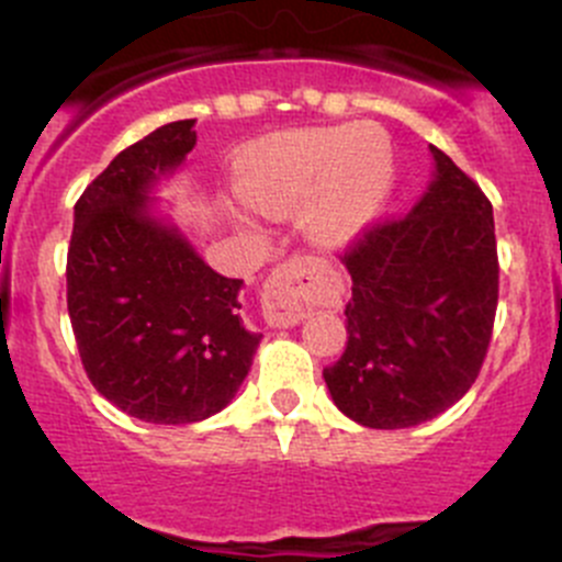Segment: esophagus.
Returning a JSON list of instances; mask_svg holds the SVG:
<instances>
[{
  "mask_svg": "<svg viewBox=\"0 0 562 562\" xmlns=\"http://www.w3.org/2000/svg\"><path fill=\"white\" fill-rule=\"evenodd\" d=\"M315 271L313 258H291L277 266L266 280L260 304L263 321L274 328H288L302 323L315 304Z\"/></svg>",
  "mask_w": 562,
  "mask_h": 562,
  "instance_id": "esophagus-1",
  "label": "esophagus"
}]
</instances>
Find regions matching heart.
Wrapping results in <instances>:
<instances>
[{"instance_id":"obj_1","label":"heart","mask_w":562,"mask_h":562,"mask_svg":"<svg viewBox=\"0 0 562 562\" xmlns=\"http://www.w3.org/2000/svg\"><path fill=\"white\" fill-rule=\"evenodd\" d=\"M394 146L375 122L299 127L266 135L241 151L236 192L263 217L304 206L310 236L323 247L353 245L386 206Z\"/></svg>"}]
</instances>
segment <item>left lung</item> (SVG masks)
Segmentation results:
<instances>
[{
	"label": "left lung",
	"mask_w": 562,
	"mask_h": 562,
	"mask_svg": "<svg viewBox=\"0 0 562 562\" xmlns=\"http://www.w3.org/2000/svg\"><path fill=\"white\" fill-rule=\"evenodd\" d=\"M432 179L411 212L342 255L353 280L348 345L323 370L334 405L361 427L405 429L449 411L484 364L497 310L492 203L429 146Z\"/></svg>",
	"instance_id": "obj_1"
}]
</instances>
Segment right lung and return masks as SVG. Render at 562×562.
Instances as JSON below:
<instances>
[{
    "instance_id": "obj_1",
    "label": "right lung",
    "mask_w": 562,
    "mask_h": 562,
    "mask_svg": "<svg viewBox=\"0 0 562 562\" xmlns=\"http://www.w3.org/2000/svg\"><path fill=\"white\" fill-rule=\"evenodd\" d=\"M195 119L119 151L83 190L67 249V313L92 386L146 424H195L231 405L263 334L241 285L203 263L155 190L195 146Z\"/></svg>"
}]
</instances>
